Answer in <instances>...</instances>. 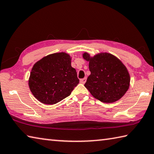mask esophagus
Returning <instances> with one entry per match:
<instances>
[{
  "mask_svg": "<svg viewBox=\"0 0 154 154\" xmlns=\"http://www.w3.org/2000/svg\"><path fill=\"white\" fill-rule=\"evenodd\" d=\"M80 83L85 84L86 81V78H82V79H80Z\"/></svg>",
  "mask_w": 154,
  "mask_h": 154,
  "instance_id": "obj_1",
  "label": "esophagus"
}]
</instances>
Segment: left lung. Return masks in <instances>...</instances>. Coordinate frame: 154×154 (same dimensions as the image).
Here are the masks:
<instances>
[{"label": "left lung", "mask_w": 154, "mask_h": 154, "mask_svg": "<svg viewBox=\"0 0 154 154\" xmlns=\"http://www.w3.org/2000/svg\"><path fill=\"white\" fill-rule=\"evenodd\" d=\"M89 62L91 75L85 86L93 97L104 103H114L125 94L129 87L130 76L125 66L112 54L101 53L91 57L83 54Z\"/></svg>", "instance_id": "obj_1"}]
</instances>
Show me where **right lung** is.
I'll list each match as a JSON object with an SVG mask.
<instances>
[{
  "mask_svg": "<svg viewBox=\"0 0 154 154\" xmlns=\"http://www.w3.org/2000/svg\"><path fill=\"white\" fill-rule=\"evenodd\" d=\"M79 83L68 54L56 53L35 63L29 79L32 94L45 104H56L70 95Z\"/></svg>",
  "mask_w": 154,
  "mask_h": 154,
  "instance_id": "add662e5",
  "label": "right lung"
}]
</instances>
